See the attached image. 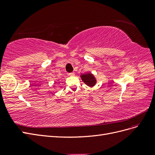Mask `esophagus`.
Masks as SVG:
<instances>
[{"mask_svg": "<svg viewBox=\"0 0 155 155\" xmlns=\"http://www.w3.org/2000/svg\"><path fill=\"white\" fill-rule=\"evenodd\" d=\"M69 76H75V74L74 72H72V73H69Z\"/></svg>", "mask_w": 155, "mask_h": 155, "instance_id": "esophagus-1", "label": "esophagus"}]
</instances>
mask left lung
<instances>
[{
  "mask_svg": "<svg viewBox=\"0 0 155 155\" xmlns=\"http://www.w3.org/2000/svg\"><path fill=\"white\" fill-rule=\"evenodd\" d=\"M80 77L81 80L85 83L86 85L90 87H92L94 86L96 83V79L95 76L92 73H86V74H83L80 75Z\"/></svg>",
  "mask_w": 155,
  "mask_h": 155,
  "instance_id": "obj_1",
  "label": "left lung"
}]
</instances>
